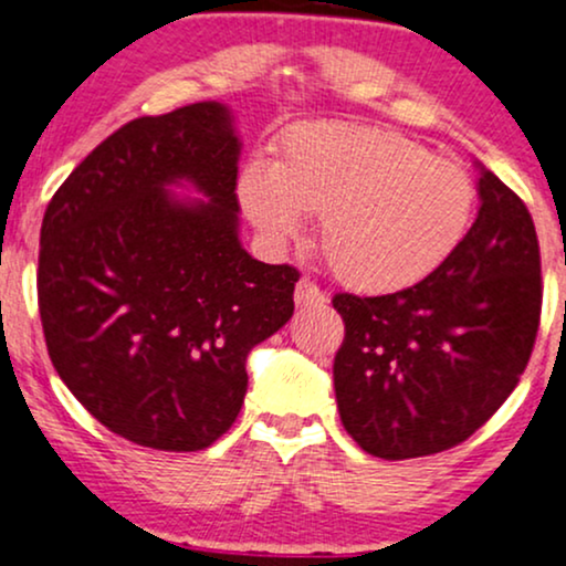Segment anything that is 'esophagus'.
Wrapping results in <instances>:
<instances>
[{"label": "esophagus", "instance_id": "34e87169", "mask_svg": "<svg viewBox=\"0 0 566 566\" xmlns=\"http://www.w3.org/2000/svg\"><path fill=\"white\" fill-rule=\"evenodd\" d=\"M295 303L301 305V308H314V305H324L327 303V295L316 287L311 279H301L295 287Z\"/></svg>", "mask_w": 566, "mask_h": 566}]
</instances>
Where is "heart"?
<instances>
[{
	"mask_svg": "<svg viewBox=\"0 0 566 566\" xmlns=\"http://www.w3.org/2000/svg\"><path fill=\"white\" fill-rule=\"evenodd\" d=\"M239 199L276 244L301 237L305 212H322L333 274L361 292H401L450 261L469 233L476 186L391 129L322 122L284 135L274 165H247Z\"/></svg>",
	"mask_w": 566,
	"mask_h": 566,
	"instance_id": "b5f03b06",
	"label": "heart"
}]
</instances>
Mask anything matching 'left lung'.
<instances>
[{
    "label": "left lung",
    "mask_w": 566,
    "mask_h": 566,
    "mask_svg": "<svg viewBox=\"0 0 566 566\" xmlns=\"http://www.w3.org/2000/svg\"><path fill=\"white\" fill-rule=\"evenodd\" d=\"M479 216L426 282L391 295L337 292L346 324L333 378L343 428L361 450L407 460L458 447L509 399L541 327L535 223L479 165Z\"/></svg>",
    "instance_id": "obj_1"
}]
</instances>
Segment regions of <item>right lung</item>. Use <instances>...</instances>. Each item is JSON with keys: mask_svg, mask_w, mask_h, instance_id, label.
Wrapping results in <instances>:
<instances>
[{"mask_svg": "<svg viewBox=\"0 0 566 566\" xmlns=\"http://www.w3.org/2000/svg\"><path fill=\"white\" fill-rule=\"evenodd\" d=\"M239 143L205 101L140 116L50 199L36 295L53 367L90 415L140 447L197 452L237 420L247 354L295 311L292 265L239 244ZM188 179L210 202L175 200Z\"/></svg>", "mask_w": 566, "mask_h": 566, "instance_id": "right-lung-1", "label": "right lung"}]
</instances>
